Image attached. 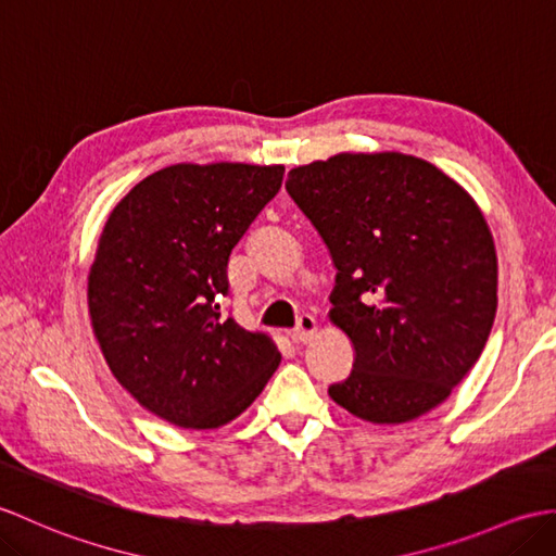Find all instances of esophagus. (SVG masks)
I'll return each instance as SVG.
<instances>
[{
  "label": "esophagus",
  "mask_w": 556,
  "mask_h": 556,
  "mask_svg": "<svg viewBox=\"0 0 556 556\" xmlns=\"http://www.w3.org/2000/svg\"><path fill=\"white\" fill-rule=\"evenodd\" d=\"M317 333V321L313 315H301L299 325L293 329V341L295 343H309Z\"/></svg>",
  "instance_id": "esophagus-1"
}]
</instances>
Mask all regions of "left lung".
<instances>
[{
	"instance_id": "8db88e82",
	"label": "left lung",
	"mask_w": 556,
	"mask_h": 556,
	"mask_svg": "<svg viewBox=\"0 0 556 556\" xmlns=\"http://www.w3.org/2000/svg\"><path fill=\"white\" fill-rule=\"evenodd\" d=\"M289 197L337 267L329 321L353 371L329 395L353 417L405 424L438 407L481 357L497 309V253L471 193L400 151L293 167Z\"/></svg>"
}]
</instances>
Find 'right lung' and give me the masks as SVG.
<instances>
[{"mask_svg": "<svg viewBox=\"0 0 556 556\" xmlns=\"http://www.w3.org/2000/svg\"><path fill=\"white\" fill-rule=\"evenodd\" d=\"M283 165L175 163L111 211L87 277L94 339L137 403L179 429L237 419L277 371L265 333L219 317L227 261Z\"/></svg>", "mask_w": 556, "mask_h": 556, "instance_id": "add662e5", "label": "right lung"}]
</instances>
